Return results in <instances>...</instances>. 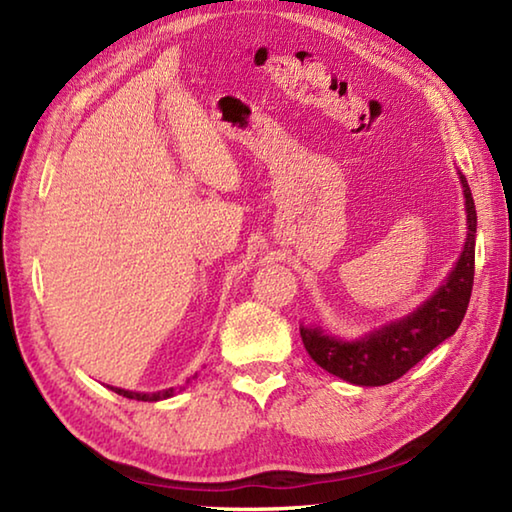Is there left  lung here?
<instances>
[{"label": "left lung", "instance_id": "left-lung-1", "mask_svg": "<svg viewBox=\"0 0 512 512\" xmlns=\"http://www.w3.org/2000/svg\"><path fill=\"white\" fill-rule=\"evenodd\" d=\"M458 176L465 196L467 237L454 271L413 314L397 318L361 339L343 341L325 334L316 325H302V343L320 368L357 386H384L400 379L436 345L456 332L472 296L476 239L474 198L463 173Z\"/></svg>", "mask_w": 512, "mask_h": 512}]
</instances>
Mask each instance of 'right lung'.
<instances>
[{
    "label": "right lung",
    "instance_id": "right-lung-1",
    "mask_svg": "<svg viewBox=\"0 0 512 512\" xmlns=\"http://www.w3.org/2000/svg\"><path fill=\"white\" fill-rule=\"evenodd\" d=\"M196 377V375H194ZM189 384V379H187ZM110 391H115L121 397H128V400H137V402H158V400H167V397H173V388H167V391H158V393H135V391H124V388H115L110 386Z\"/></svg>",
    "mask_w": 512,
    "mask_h": 512
}]
</instances>
